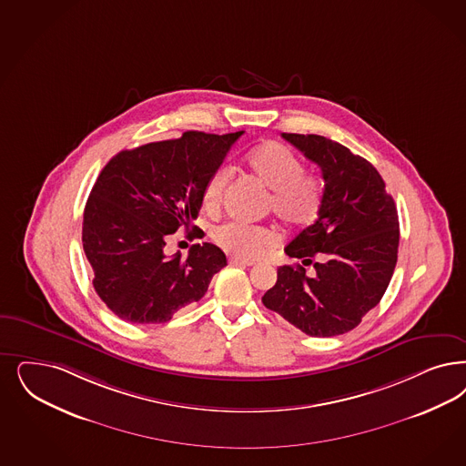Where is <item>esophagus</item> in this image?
I'll return each mask as SVG.
<instances>
[{
	"label": "esophagus",
	"instance_id": "obj_1",
	"mask_svg": "<svg viewBox=\"0 0 466 466\" xmlns=\"http://www.w3.org/2000/svg\"><path fill=\"white\" fill-rule=\"evenodd\" d=\"M230 265H242V267H253L255 259H246V258L232 257L228 258Z\"/></svg>",
	"mask_w": 466,
	"mask_h": 466
}]
</instances>
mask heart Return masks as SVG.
Returning a JSON list of instances; mask_svg holds the SVG:
<instances>
[{
	"label": "heart",
	"instance_id": "obj_1",
	"mask_svg": "<svg viewBox=\"0 0 466 466\" xmlns=\"http://www.w3.org/2000/svg\"><path fill=\"white\" fill-rule=\"evenodd\" d=\"M246 163L253 176L272 191L270 209L282 224L301 228L317 222L321 209L320 186L305 176V163L288 146L277 141L263 143L248 153ZM230 177L232 170L227 165H220L209 176L201 194L203 208L208 213L220 208ZM213 239L227 253L257 258L275 246L277 236L265 227L227 222L215 228Z\"/></svg>",
	"mask_w": 466,
	"mask_h": 466
}]
</instances>
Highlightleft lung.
<instances>
[{"label": "left lung", "instance_id": "1", "mask_svg": "<svg viewBox=\"0 0 466 466\" xmlns=\"http://www.w3.org/2000/svg\"><path fill=\"white\" fill-rule=\"evenodd\" d=\"M282 137L320 167L325 189L319 220L284 249L299 263L279 267L261 301L311 338L340 336L380 303L390 282L398 209L377 168L346 146L317 134Z\"/></svg>", "mask_w": 466, "mask_h": 466}]
</instances>
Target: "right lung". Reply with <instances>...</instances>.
<instances>
[{"mask_svg": "<svg viewBox=\"0 0 466 466\" xmlns=\"http://www.w3.org/2000/svg\"><path fill=\"white\" fill-rule=\"evenodd\" d=\"M244 134L187 130L178 139L126 149L105 165L89 194L82 246L93 286L116 317L165 323L199 301L211 277L227 265L215 244H194L186 258L167 257L170 234L193 229L209 176Z\"/></svg>", "mask_w": 466, "mask_h": 466, "instance_id": "obj_1", "label": "right lung"}]
</instances>
